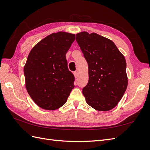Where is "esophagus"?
Instances as JSON below:
<instances>
[{
  "label": "esophagus",
  "instance_id": "esophagus-1",
  "mask_svg": "<svg viewBox=\"0 0 150 150\" xmlns=\"http://www.w3.org/2000/svg\"><path fill=\"white\" fill-rule=\"evenodd\" d=\"M74 76H75V78H77V77H78V72H77V71H74Z\"/></svg>",
  "mask_w": 150,
  "mask_h": 150
}]
</instances>
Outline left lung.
I'll return each instance as SVG.
<instances>
[{
    "instance_id": "8db88e82",
    "label": "left lung",
    "mask_w": 150,
    "mask_h": 150,
    "mask_svg": "<svg viewBox=\"0 0 150 150\" xmlns=\"http://www.w3.org/2000/svg\"><path fill=\"white\" fill-rule=\"evenodd\" d=\"M76 40L88 65V82L82 90L86 103L98 111L113 109L128 85L124 56L112 40L96 33L81 32Z\"/></svg>"
}]
</instances>
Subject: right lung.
Returning <instances> with one entry per match:
<instances>
[{"mask_svg":"<svg viewBox=\"0 0 150 150\" xmlns=\"http://www.w3.org/2000/svg\"><path fill=\"white\" fill-rule=\"evenodd\" d=\"M75 39V34L70 33H53L28 54L23 69L26 88L33 101L43 109L61 107L75 87V77L68 69L65 57Z\"/></svg>","mask_w":150,"mask_h":150,"instance_id":"obj_1","label":"right lung"}]
</instances>
